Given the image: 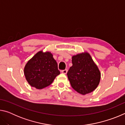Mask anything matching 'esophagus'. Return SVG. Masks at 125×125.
Here are the masks:
<instances>
[{
	"label": "esophagus",
	"instance_id": "34e87169",
	"mask_svg": "<svg viewBox=\"0 0 125 125\" xmlns=\"http://www.w3.org/2000/svg\"><path fill=\"white\" fill-rule=\"evenodd\" d=\"M61 72H62V73L64 74H66L67 73V69H64V70H62V71H61Z\"/></svg>",
	"mask_w": 125,
	"mask_h": 125
}]
</instances>
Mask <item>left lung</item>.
<instances>
[{"label": "left lung", "instance_id": "1", "mask_svg": "<svg viewBox=\"0 0 125 125\" xmlns=\"http://www.w3.org/2000/svg\"><path fill=\"white\" fill-rule=\"evenodd\" d=\"M72 62L67 72L72 87L82 95L93 92L100 83L101 74L90 54L85 52L75 55Z\"/></svg>", "mask_w": 125, "mask_h": 125}]
</instances>
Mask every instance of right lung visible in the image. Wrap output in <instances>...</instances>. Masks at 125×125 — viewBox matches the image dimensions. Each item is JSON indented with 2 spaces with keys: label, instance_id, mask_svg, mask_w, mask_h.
<instances>
[{
  "label": "right lung",
  "instance_id": "1",
  "mask_svg": "<svg viewBox=\"0 0 125 125\" xmlns=\"http://www.w3.org/2000/svg\"><path fill=\"white\" fill-rule=\"evenodd\" d=\"M60 74L57 63L50 52H38L24 68V74L27 82L37 89L50 85Z\"/></svg>",
  "mask_w": 125,
  "mask_h": 125
}]
</instances>
